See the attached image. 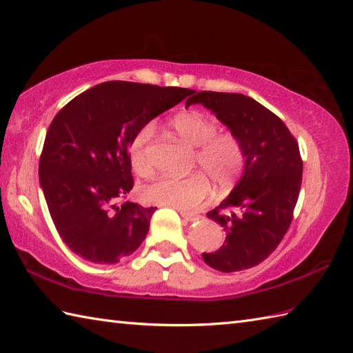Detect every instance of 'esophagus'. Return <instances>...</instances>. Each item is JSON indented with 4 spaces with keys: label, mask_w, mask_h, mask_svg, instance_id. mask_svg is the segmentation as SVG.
Instances as JSON below:
<instances>
[{
    "label": "esophagus",
    "mask_w": 353,
    "mask_h": 353,
    "mask_svg": "<svg viewBox=\"0 0 353 353\" xmlns=\"http://www.w3.org/2000/svg\"><path fill=\"white\" fill-rule=\"evenodd\" d=\"M181 215H182V219H183V220H186V221H197V220H200V219H201V216H200V215H197V214L185 212V211H181Z\"/></svg>",
    "instance_id": "1"
}]
</instances>
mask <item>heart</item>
<instances>
[{
  "instance_id": "heart-1",
  "label": "heart",
  "mask_w": 353,
  "mask_h": 353,
  "mask_svg": "<svg viewBox=\"0 0 353 353\" xmlns=\"http://www.w3.org/2000/svg\"><path fill=\"white\" fill-rule=\"evenodd\" d=\"M170 125L185 142L197 147L192 162V168L197 172L186 177L163 176L157 179L142 188V200L150 205L190 211L209 197V181L219 192L234 188L245 162L244 147L234 133L219 132V123L200 110L181 112L171 119ZM152 133V125L141 127L129 145L130 165L141 177L153 172V163L147 153Z\"/></svg>"
}]
</instances>
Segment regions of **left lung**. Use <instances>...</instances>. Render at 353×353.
I'll return each instance as SVG.
<instances>
[{
    "instance_id": "1",
    "label": "left lung",
    "mask_w": 353,
    "mask_h": 353,
    "mask_svg": "<svg viewBox=\"0 0 353 353\" xmlns=\"http://www.w3.org/2000/svg\"><path fill=\"white\" fill-rule=\"evenodd\" d=\"M197 103L228 125L245 153L239 182L208 212V219L226 230V239L219 250L201 256L219 272H241L267 259L287 234L301 192L303 162L288 127L256 100L201 91L194 92L185 106Z\"/></svg>"
}]
</instances>
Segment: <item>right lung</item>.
<instances>
[{
	"label": "right lung",
	"mask_w": 353,
	"mask_h": 353,
	"mask_svg": "<svg viewBox=\"0 0 353 353\" xmlns=\"http://www.w3.org/2000/svg\"><path fill=\"white\" fill-rule=\"evenodd\" d=\"M191 89L106 81L72 99L48 127L39 182L52 223L71 252L117 264L147 236L157 208L118 201L133 188L129 145L141 127Z\"/></svg>",
	"instance_id": "obj_1"
}]
</instances>
